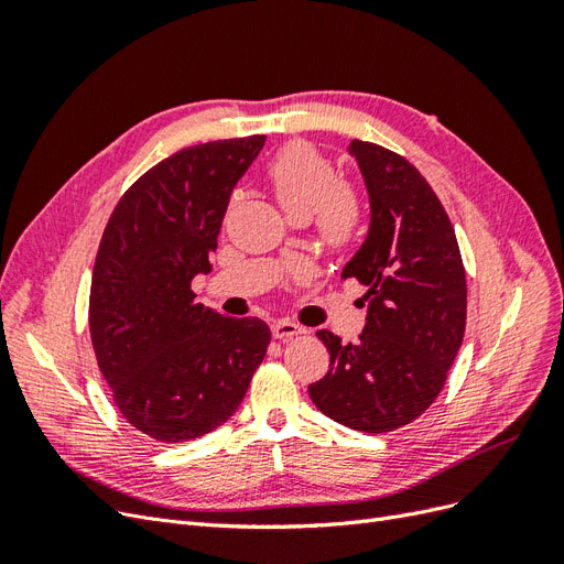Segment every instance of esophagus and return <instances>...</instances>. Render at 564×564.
<instances>
[{
  "mask_svg": "<svg viewBox=\"0 0 564 564\" xmlns=\"http://www.w3.org/2000/svg\"><path fill=\"white\" fill-rule=\"evenodd\" d=\"M272 336H275L278 340H289V338H294V336H299V334H303V329L299 327V324H294V322H289V319H278V322H272Z\"/></svg>",
  "mask_w": 564,
  "mask_h": 564,
  "instance_id": "obj_1",
  "label": "esophagus"
}]
</instances>
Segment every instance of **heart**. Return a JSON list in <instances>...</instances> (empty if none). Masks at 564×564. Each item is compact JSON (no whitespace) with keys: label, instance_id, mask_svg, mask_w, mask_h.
<instances>
[{"label":"heart","instance_id":"heart-1","mask_svg":"<svg viewBox=\"0 0 564 564\" xmlns=\"http://www.w3.org/2000/svg\"><path fill=\"white\" fill-rule=\"evenodd\" d=\"M265 178L292 224L315 218L319 240L334 251L348 249L360 232V202L338 185L334 164L308 143H289L268 162Z\"/></svg>","mask_w":564,"mask_h":564}]
</instances>
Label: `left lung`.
Returning <instances> with one entry per match:
<instances>
[{"instance_id": "1", "label": "left lung", "mask_w": 564, "mask_h": 564, "mask_svg": "<svg viewBox=\"0 0 564 564\" xmlns=\"http://www.w3.org/2000/svg\"><path fill=\"white\" fill-rule=\"evenodd\" d=\"M369 197L365 242L340 278L369 292L357 344L327 329L329 371L308 386L324 416L365 433L412 423L433 404L466 329V270L449 216L419 169L377 143L350 141Z\"/></svg>"}]
</instances>
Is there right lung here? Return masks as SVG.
<instances>
[{
  "instance_id": "1",
  "label": "right lung",
  "mask_w": 564,
  "mask_h": 564,
  "mask_svg": "<svg viewBox=\"0 0 564 564\" xmlns=\"http://www.w3.org/2000/svg\"><path fill=\"white\" fill-rule=\"evenodd\" d=\"M265 135L178 150L135 181L100 240L89 299L96 360L143 435L185 442L226 423L263 362L270 329L195 303L232 187Z\"/></svg>"
}]
</instances>
